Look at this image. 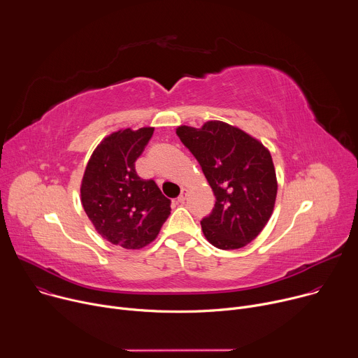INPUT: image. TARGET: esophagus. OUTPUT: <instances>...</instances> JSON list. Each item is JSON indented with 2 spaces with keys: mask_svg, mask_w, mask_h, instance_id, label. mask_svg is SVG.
<instances>
[{
  "mask_svg": "<svg viewBox=\"0 0 358 358\" xmlns=\"http://www.w3.org/2000/svg\"><path fill=\"white\" fill-rule=\"evenodd\" d=\"M187 195H188V189H187V188H182L181 192H180V195H178V201H180V202H184L185 198H187Z\"/></svg>",
  "mask_w": 358,
  "mask_h": 358,
  "instance_id": "34e87169",
  "label": "esophagus"
}]
</instances>
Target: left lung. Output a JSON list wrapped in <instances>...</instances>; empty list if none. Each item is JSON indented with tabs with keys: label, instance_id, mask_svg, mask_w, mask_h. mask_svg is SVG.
<instances>
[{
	"label": "left lung",
	"instance_id": "left-lung-1",
	"mask_svg": "<svg viewBox=\"0 0 358 358\" xmlns=\"http://www.w3.org/2000/svg\"><path fill=\"white\" fill-rule=\"evenodd\" d=\"M182 144L199 163L215 195L210 217L201 221L207 241L218 249H239L257 238L272 217L278 180L269 150L225 122L202 127L178 126Z\"/></svg>",
	"mask_w": 358,
	"mask_h": 358
}]
</instances>
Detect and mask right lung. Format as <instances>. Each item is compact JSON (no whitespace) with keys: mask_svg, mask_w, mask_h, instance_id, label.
<instances>
[{"mask_svg":"<svg viewBox=\"0 0 358 358\" xmlns=\"http://www.w3.org/2000/svg\"><path fill=\"white\" fill-rule=\"evenodd\" d=\"M155 127L124 129L94 148L80 184V201L99 235L124 249L155 241L170 215L171 201L152 180L137 176L140 157Z\"/></svg>","mask_w":358,"mask_h":358,"instance_id":"obj_1","label":"right lung"}]
</instances>
